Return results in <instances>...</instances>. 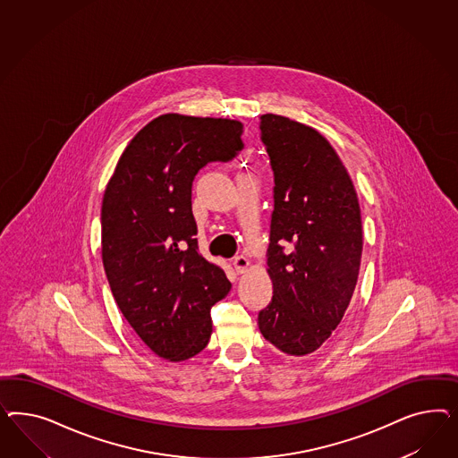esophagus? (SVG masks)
Wrapping results in <instances>:
<instances>
[{"label": "esophagus", "instance_id": "esophagus-1", "mask_svg": "<svg viewBox=\"0 0 458 458\" xmlns=\"http://www.w3.org/2000/svg\"><path fill=\"white\" fill-rule=\"evenodd\" d=\"M233 267L238 274H245L250 267L249 259L245 255H238L233 259Z\"/></svg>", "mask_w": 458, "mask_h": 458}]
</instances>
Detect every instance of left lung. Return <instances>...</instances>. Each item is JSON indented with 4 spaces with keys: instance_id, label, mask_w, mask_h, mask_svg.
<instances>
[{
    "instance_id": "left-lung-1",
    "label": "left lung",
    "mask_w": 458,
    "mask_h": 458,
    "mask_svg": "<svg viewBox=\"0 0 458 458\" xmlns=\"http://www.w3.org/2000/svg\"><path fill=\"white\" fill-rule=\"evenodd\" d=\"M260 134L276 186L267 249L274 295L259 312V327L282 352L305 356L329 339L356 287L360 201L343 161L316 129L264 114Z\"/></svg>"
}]
</instances>
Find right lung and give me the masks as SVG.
<instances>
[{
    "instance_id": "obj_1",
    "label": "right lung",
    "mask_w": 458,
    "mask_h": 458,
    "mask_svg": "<svg viewBox=\"0 0 458 458\" xmlns=\"http://www.w3.org/2000/svg\"><path fill=\"white\" fill-rule=\"evenodd\" d=\"M232 119L165 114L127 144L102 199V262L112 295L146 346L169 360L208 344L211 307L232 284L198 251L194 176L243 149Z\"/></svg>"
}]
</instances>
